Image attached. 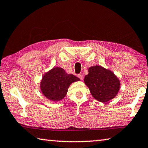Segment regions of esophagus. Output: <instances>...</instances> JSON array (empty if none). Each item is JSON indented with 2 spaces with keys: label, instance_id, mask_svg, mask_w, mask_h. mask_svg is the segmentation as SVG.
<instances>
[{
  "label": "esophagus",
  "instance_id": "esophagus-1",
  "mask_svg": "<svg viewBox=\"0 0 148 148\" xmlns=\"http://www.w3.org/2000/svg\"><path fill=\"white\" fill-rule=\"evenodd\" d=\"M78 78L81 79V80H82V79H84V75L82 74H78Z\"/></svg>",
  "mask_w": 148,
  "mask_h": 148
}]
</instances>
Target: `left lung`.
I'll use <instances>...</instances> for the list:
<instances>
[{"mask_svg": "<svg viewBox=\"0 0 148 148\" xmlns=\"http://www.w3.org/2000/svg\"><path fill=\"white\" fill-rule=\"evenodd\" d=\"M84 83L91 94L100 102H107L115 97L120 89V81L112 71L101 66L89 68Z\"/></svg>", "mask_w": 148, "mask_h": 148, "instance_id": "left-lung-1", "label": "left lung"}]
</instances>
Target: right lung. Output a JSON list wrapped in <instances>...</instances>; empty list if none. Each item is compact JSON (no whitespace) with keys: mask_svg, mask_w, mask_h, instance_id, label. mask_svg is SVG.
I'll return each mask as SVG.
<instances>
[{"mask_svg":"<svg viewBox=\"0 0 148 148\" xmlns=\"http://www.w3.org/2000/svg\"><path fill=\"white\" fill-rule=\"evenodd\" d=\"M80 80L60 67H55L45 74L40 84L42 93L48 99L59 101L64 99L72 83Z\"/></svg>","mask_w":148,"mask_h":148,"instance_id":"add662e5","label":"right lung"}]
</instances>
